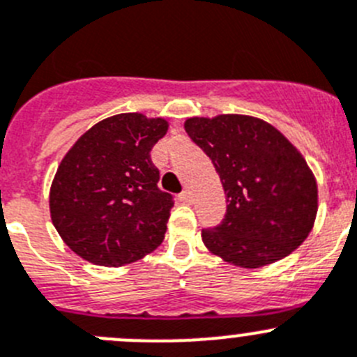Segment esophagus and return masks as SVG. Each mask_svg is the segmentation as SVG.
<instances>
[{
  "mask_svg": "<svg viewBox=\"0 0 357 357\" xmlns=\"http://www.w3.org/2000/svg\"><path fill=\"white\" fill-rule=\"evenodd\" d=\"M178 197H179V201H181V202H190L192 201V194L188 190H183L181 194L178 195Z\"/></svg>",
  "mask_w": 357,
  "mask_h": 357,
  "instance_id": "esophagus-1",
  "label": "esophagus"
}]
</instances>
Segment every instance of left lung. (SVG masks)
I'll return each instance as SVG.
<instances>
[{
    "instance_id": "1",
    "label": "left lung",
    "mask_w": 357,
    "mask_h": 357,
    "mask_svg": "<svg viewBox=\"0 0 357 357\" xmlns=\"http://www.w3.org/2000/svg\"><path fill=\"white\" fill-rule=\"evenodd\" d=\"M192 142L215 165L226 215L202 229V242L224 261L258 268L288 256L307 238L317 217V181L282 133L249 115L192 117Z\"/></svg>"
}]
</instances>
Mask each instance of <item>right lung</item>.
<instances>
[{"label":"right lung","mask_w":357,"mask_h":357,"mask_svg":"<svg viewBox=\"0 0 357 357\" xmlns=\"http://www.w3.org/2000/svg\"><path fill=\"white\" fill-rule=\"evenodd\" d=\"M167 121L142 114L108 117L63 156L50 192L51 220L86 261L121 266L163 242L174 197L160 190L151 149Z\"/></svg>","instance_id":"right-lung-1"}]
</instances>
